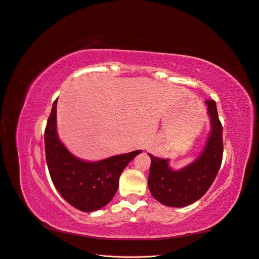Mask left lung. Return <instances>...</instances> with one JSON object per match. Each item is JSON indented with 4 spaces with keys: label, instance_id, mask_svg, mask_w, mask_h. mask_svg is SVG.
Here are the masks:
<instances>
[{
    "label": "left lung",
    "instance_id": "obj_1",
    "mask_svg": "<svg viewBox=\"0 0 259 259\" xmlns=\"http://www.w3.org/2000/svg\"><path fill=\"white\" fill-rule=\"evenodd\" d=\"M211 129L202 152L189 164L179 170L169 159L151 154L148 188L152 196L166 206L183 207L196 202L211 187L221 168L223 158V127L213 100H206Z\"/></svg>",
    "mask_w": 259,
    "mask_h": 259
}]
</instances>
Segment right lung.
<instances>
[{
	"label": "right lung",
	"instance_id": "add662e5",
	"mask_svg": "<svg viewBox=\"0 0 259 259\" xmlns=\"http://www.w3.org/2000/svg\"><path fill=\"white\" fill-rule=\"evenodd\" d=\"M44 139L46 162L56 189L66 202L82 212L100 210L110 202L118 189L121 172L142 153L135 151L98 161H86L74 156L58 137L57 100Z\"/></svg>",
	"mask_w": 259,
	"mask_h": 259
}]
</instances>
